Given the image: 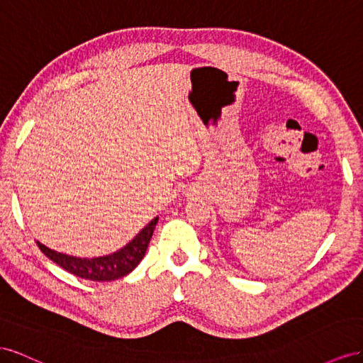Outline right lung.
<instances>
[{"label":"right lung","mask_w":363,"mask_h":363,"mask_svg":"<svg viewBox=\"0 0 363 363\" xmlns=\"http://www.w3.org/2000/svg\"><path fill=\"white\" fill-rule=\"evenodd\" d=\"M157 223L158 217H155L126 246L103 257L80 258L50 250V247L40 242H36V245L51 262L64 267L69 274H74L76 277L85 279H92V281H112V279H118L128 275L140 264L144 254L147 251V246Z\"/></svg>","instance_id":"right-lung-1"}]
</instances>
